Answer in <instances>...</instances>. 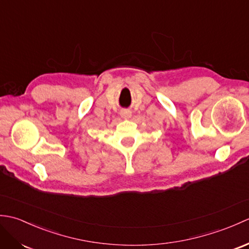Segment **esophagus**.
<instances>
[{
    "label": "esophagus",
    "mask_w": 249,
    "mask_h": 249,
    "mask_svg": "<svg viewBox=\"0 0 249 249\" xmlns=\"http://www.w3.org/2000/svg\"><path fill=\"white\" fill-rule=\"evenodd\" d=\"M121 115H122V118H124V119H129L130 116H131V111L127 110V109L122 110L121 111Z\"/></svg>",
    "instance_id": "esophagus-1"
}]
</instances>
